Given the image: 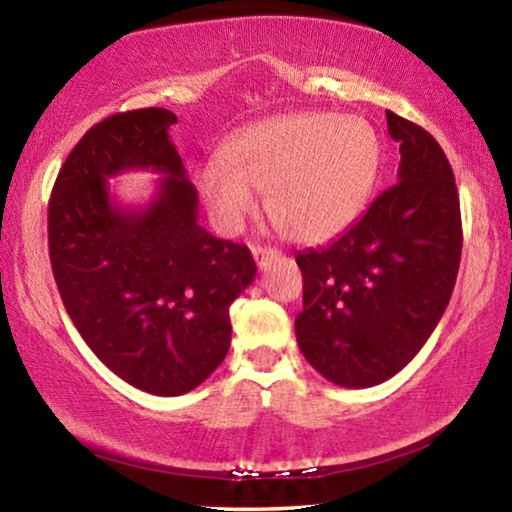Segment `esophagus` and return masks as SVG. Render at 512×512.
<instances>
[{"instance_id": "1", "label": "esophagus", "mask_w": 512, "mask_h": 512, "mask_svg": "<svg viewBox=\"0 0 512 512\" xmlns=\"http://www.w3.org/2000/svg\"><path fill=\"white\" fill-rule=\"evenodd\" d=\"M251 254H254V261L258 263V268H265V265L277 261L279 258V251L272 249V247H251Z\"/></svg>"}]
</instances>
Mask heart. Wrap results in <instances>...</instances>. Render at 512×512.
<instances>
[{
  "instance_id": "1",
  "label": "heart",
  "mask_w": 512,
  "mask_h": 512,
  "mask_svg": "<svg viewBox=\"0 0 512 512\" xmlns=\"http://www.w3.org/2000/svg\"><path fill=\"white\" fill-rule=\"evenodd\" d=\"M382 142L361 116L296 111L237 132L195 172V184L221 230L240 228L265 195L270 219L286 237L314 244L352 223L373 193Z\"/></svg>"
}]
</instances>
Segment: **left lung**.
Returning <instances> with one entry per match:
<instances>
[{"label":"left lung","instance_id":"left-lung-1","mask_svg":"<svg viewBox=\"0 0 512 512\" xmlns=\"http://www.w3.org/2000/svg\"><path fill=\"white\" fill-rule=\"evenodd\" d=\"M398 184L324 249L296 256L303 272L298 347L340 387H375L408 366L438 326L461 261L452 167L419 125L387 111Z\"/></svg>","mask_w":512,"mask_h":512}]
</instances>
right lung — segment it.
I'll list each match as a JSON object with an SVG mask.
<instances>
[{
    "label": "right lung",
    "mask_w": 512,
    "mask_h": 512,
    "mask_svg": "<svg viewBox=\"0 0 512 512\" xmlns=\"http://www.w3.org/2000/svg\"><path fill=\"white\" fill-rule=\"evenodd\" d=\"M172 111L104 118L79 139L48 200V254L76 331L132 387L186 394L230 347V305L256 277L244 244L198 223V191L170 142ZM128 169L164 177L146 208H121L107 178Z\"/></svg>",
    "instance_id": "1"
}]
</instances>
